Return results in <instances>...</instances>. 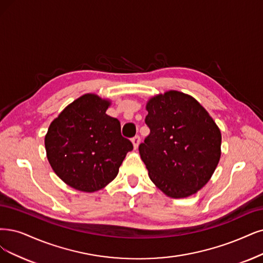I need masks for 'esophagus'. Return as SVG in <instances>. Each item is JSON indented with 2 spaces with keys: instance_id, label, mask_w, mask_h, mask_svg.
Listing matches in <instances>:
<instances>
[{
  "instance_id": "1",
  "label": "esophagus",
  "mask_w": 263,
  "mask_h": 263,
  "mask_svg": "<svg viewBox=\"0 0 263 263\" xmlns=\"http://www.w3.org/2000/svg\"><path fill=\"white\" fill-rule=\"evenodd\" d=\"M140 142H141V138H140V135H135V137L132 139V143H133L134 149H138L139 145H140Z\"/></svg>"
}]
</instances>
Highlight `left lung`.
<instances>
[{
    "label": "left lung",
    "mask_w": 263,
    "mask_h": 263,
    "mask_svg": "<svg viewBox=\"0 0 263 263\" xmlns=\"http://www.w3.org/2000/svg\"><path fill=\"white\" fill-rule=\"evenodd\" d=\"M139 146L153 183L172 198L189 197L210 180L221 156V132L194 97L169 91L152 97Z\"/></svg>",
    "instance_id": "1"
}]
</instances>
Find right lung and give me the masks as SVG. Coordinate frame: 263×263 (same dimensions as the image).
Returning <instances> with one entry per match:
<instances>
[{"instance_id": "obj_1", "label": "right lung", "mask_w": 263, "mask_h": 263, "mask_svg": "<svg viewBox=\"0 0 263 263\" xmlns=\"http://www.w3.org/2000/svg\"><path fill=\"white\" fill-rule=\"evenodd\" d=\"M110 102L84 94L52 121L45 135L54 172L81 192L99 191L118 174L132 143L121 135L118 119L106 114Z\"/></svg>"}]
</instances>
